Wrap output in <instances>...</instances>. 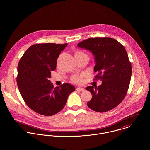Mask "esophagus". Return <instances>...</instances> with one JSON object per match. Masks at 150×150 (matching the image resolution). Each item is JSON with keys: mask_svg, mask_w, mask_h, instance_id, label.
<instances>
[{"mask_svg": "<svg viewBox=\"0 0 150 150\" xmlns=\"http://www.w3.org/2000/svg\"><path fill=\"white\" fill-rule=\"evenodd\" d=\"M76 90L77 91H83L85 90L83 88H81V87H78V88H76Z\"/></svg>", "mask_w": 150, "mask_h": 150, "instance_id": "1", "label": "esophagus"}]
</instances>
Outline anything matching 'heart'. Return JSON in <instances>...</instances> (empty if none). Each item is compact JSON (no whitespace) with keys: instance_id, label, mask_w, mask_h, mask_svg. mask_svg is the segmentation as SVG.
I'll use <instances>...</instances> for the list:
<instances>
[{"instance_id":"b5f03b06","label":"heart","mask_w":150,"mask_h":150,"mask_svg":"<svg viewBox=\"0 0 150 150\" xmlns=\"http://www.w3.org/2000/svg\"><path fill=\"white\" fill-rule=\"evenodd\" d=\"M74 55L76 58L81 56H84L88 58V55L81 50H76L74 53ZM72 81L76 83H81L83 81V76L81 75H75L72 77Z\"/></svg>"}]
</instances>
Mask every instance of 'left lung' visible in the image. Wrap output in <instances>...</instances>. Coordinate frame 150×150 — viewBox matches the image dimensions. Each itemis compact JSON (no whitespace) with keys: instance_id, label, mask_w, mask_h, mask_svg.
I'll list each match as a JSON object with an SVG mask.
<instances>
[{"instance_id":"1","label":"left lung","mask_w":150,"mask_h":150,"mask_svg":"<svg viewBox=\"0 0 150 150\" xmlns=\"http://www.w3.org/2000/svg\"><path fill=\"white\" fill-rule=\"evenodd\" d=\"M79 47L89 50L94 56L96 80L101 85L88 86L93 95L87 105L91 110L103 113L118 105L125 97L132 75L131 63L124 46L110 37H94L83 40Z\"/></svg>"}]
</instances>
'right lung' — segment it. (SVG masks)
<instances>
[{"mask_svg":"<svg viewBox=\"0 0 150 150\" xmlns=\"http://www.w3.org/2000/svg\"><path fill=\"white\" fill-rule=\"evenodd\" d=\"M68 44L42 43L30 46L19 60L16 82L21 95L35 112L52 116L65 107L73 85L65 83L54 87L49 78L57 59Z\"/></svg>","mask_w":150,"mask_h":150,"instance_id":"add662e5","label":"right lung"}]
</instances>
